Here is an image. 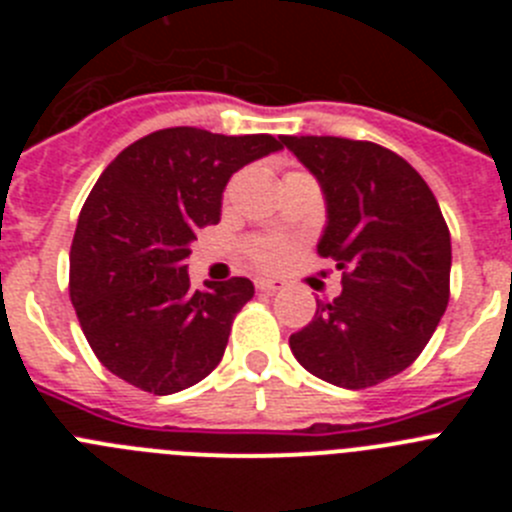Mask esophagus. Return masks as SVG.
I'll return each mask as SVG.
<instances>
[{"mask_svg": "<svg viewBox=\"0 0 512 512\" xmlns=\"http://www.w3.org/2000/svg\"><path fill=\"white\" fill-rule=\"evenodd\" d=\"M253 284H256L259 292H266V295H271V292H277V289L282 287V282H277V279H266V277H259Z\"/></svg>", "mask_w": 512, "mask_h": 512, "instance_id": "esophagus-1", "label": "esophagus"}]
</instances>
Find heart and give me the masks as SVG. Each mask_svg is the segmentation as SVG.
Segmentation results:
<instances>
[{"label":"heart","mask_w":512,"mask_h":512,"mask_svg":"<svg viewBox=\"0 0 512 512\" xmlns=\"http://www.w3.org/2000/svg\"><path fill=\"white\" fill-rule=\"evenodd\" d=\"M243 251H246L248 261L259 269H279L289 261L292 256V243L282 241V238H271V235H253L243 243Z\"/></svg>","instance_id":"1"}]
</instances>
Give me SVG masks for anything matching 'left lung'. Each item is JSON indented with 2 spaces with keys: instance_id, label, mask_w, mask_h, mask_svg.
Wrapping results in <instances>:
<instances>
[{
  "instance_id": "obj_1",
  "label": "left lung",
  "mask_w": 512,
  "mask_h": 512,
  "mask_svg": "<svg viewBox=\"0 0 512 512\" xmlns=\"http://www.w3.org/2000/svg\"><path fill=\"white\" fill-rule=\"evenodd\" d=\"M318 176L328 225L318 243L343 292L318 302L289 348L323 382L366 390L408 369L451 295V235L423 176L390 148L333 135H284Z\"/></svg>"
}]
</instances>
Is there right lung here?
I'll return each instance as SVG.
<instances>
[{
  "instance_id": "add662e5",
  "label": "right lung",
  "mask_w": 512,
  "mask_h": 512,
  "mask_svg": "<svg viewBox=\"0 0 512 512\" xmlns=\"http://www.w3.org/2000/svg\"><path fill=\"white\" fill-rule=\"evenodd\" d=\"M282 146L284 135L166 128L102 171L76 223L69 295L94 356L115 377L174 395L220 364L253 284L233 277L189 289V243L220 220L230 176Z\"/></svg>"
}]
</instances>
